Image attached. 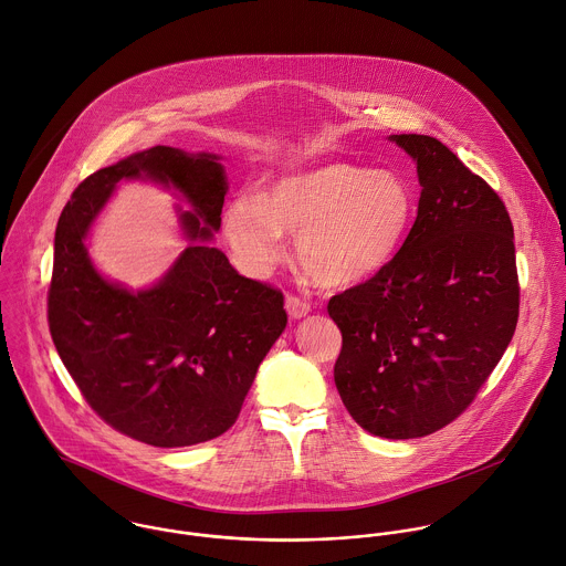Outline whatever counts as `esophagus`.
<instances>
[{
  "label": "esophagus",
  "mask_w": 566,
  "mask_h": 566,
  "mask_svg": "<svg viewBox=\"0 0 566 566\" xmlns=\"http://www.w3.org/2000/svg\"><path fill=\"white\" fill-rule=\"evenodd\" d=\"M284 306H286V313L291 315V319H300L311 313V304L297 295H286Z\"/></svg>",
  "instance_id": "obj_1"
}]
</instances>
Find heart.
Returning a JSON list of instances; mask_svg holds the SVG:
<instances>
[{"label": "heart", "instance_id": "b5f03b06", "mask_svg": "<svg viewBox=\"0 0 566 566\" xmlns=\"http://www.w3.org/2000/svg\"><path fill=\"white\" fill-rule=\"evenodd\" d=\"M415 218L417 198L401 176L333 160L277 176L258 198H233L222 235L235 266L264 277L286 258L284 231L295 233L304 271L319 284L348 286L392 262Z\"/></svg>", "mask_w": 566, "mask_h": 566}]
</instances>
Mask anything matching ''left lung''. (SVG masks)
Wrapping results in <instances>:
<instances>
[{
  "mask_svg": "<svg viewBox=\"0 0 566 566\" xmlns=\"http://www.w3.org/2000/svg\"><path fill=\"white\" fill-rule=\"evenodd\" d=\"M390 138L417 160V220L392 262L333 295L328 315L350 417L375 437L417 439L476 399L514 337L521 284L501 196L439 138Z\"/></svg>",
  "mask_w": 566,
  "mask_h": 566,
  "instance_id": "obj_1",
  "label": "left lung"
}]
</instances>
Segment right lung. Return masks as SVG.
<instances>
[{"mask_svg":"<svg viewBox=\"0 0 566 566\" xmlns=\"http://www.w3.org/2000/svg\"><path fill=\"white\" fill-rule=\"evenodd\" d=\"M143 175L195 205L181 214L192 247L156 287L129 294L95 273L82 240L115 182ZM224 193L218 156L156 145L90 174L56 224L48 289L56 353L109 428L154 448L224 434L286 328L282 291L240 275L207 244L220 229Z\"/></svg>","mask_w":566,"mask_h":566,"instance_id":"1","label":"right lung"}]
</instances>
